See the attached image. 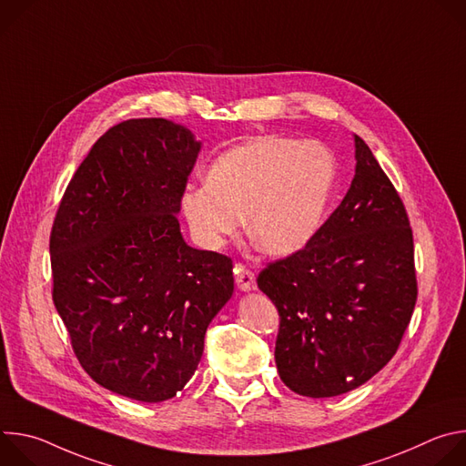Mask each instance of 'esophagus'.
Here are the masks:
<instances>
[{"label": "esophagus", "mask_w": 466, "mask_h": 466, "mask_svg": "<svg viewBox=\"0 0 466 466\" xmlns=\"http://www.w3.org/2000/svg\"><path fill=\"white\" fill-rule=\"evenodd\" d=\"M234 275H236V284H238L239 291H250V289H254V275L245 268V265L236 263Z\"/></svg>", "instance_id": "esophagus-1"}]
</instances>
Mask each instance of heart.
<instances>
[{
  "label": "heart",
  "mask_w": 466,
  "mask_h": 466,
  "mask_svg": "<svg viewBox=\"0 0 466 466\" xmlns=\"http://www.w3.org/2000/svg\"><path fill=\"white\" fill-rule=\"evenodd\" d=\"M338 162L315 140L265 135L223 153L208 182L187 186L180 207L197 243L218 250L243 227L268 256L302 250L320 228Z\"/></svg>",
  "instance_id": "heart-1"
}]
</instances>
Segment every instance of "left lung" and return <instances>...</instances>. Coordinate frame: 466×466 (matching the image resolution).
Segmentation results:
<instances>
[{"label": "left lung", "mask_w": 466, "mask_h": 466, "mask_svg": "<svg viewBox=\"0 0 466 466\" xmlns=\"http://www.w3.org/2000/svg\"><path fill=\"white\" fill-rule=\"evenodd\" d=\"M354 144L356 175L341 205L302 250L258 275L280 315L279 374L309 398L349 392L380 372L417 302L404 203L369 146Z\"/></svg>", "instance_id": "8db88e82"}]
</instances>
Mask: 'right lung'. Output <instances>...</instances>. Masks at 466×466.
Returning a JSON list of instances; mask_svg holds the SVG:
<instances>
[{"label": "right lung", "mask_w": 466, "mask_h": 466, "mask_svg": "<svg viewBox=\"0 0 466 466\" xmlns=\"http://www.w3.org/2000/svg\"><path fill=\"white\" fill-rule=\"evenodd\" d=\"M198 151L169 119L114 125L77 167L51 228L53 302L79 363L138 402L169 400L189 381L234 293L232 259L180 234Z\"/></svg>", "instance_id": "1"}]
</instances>
